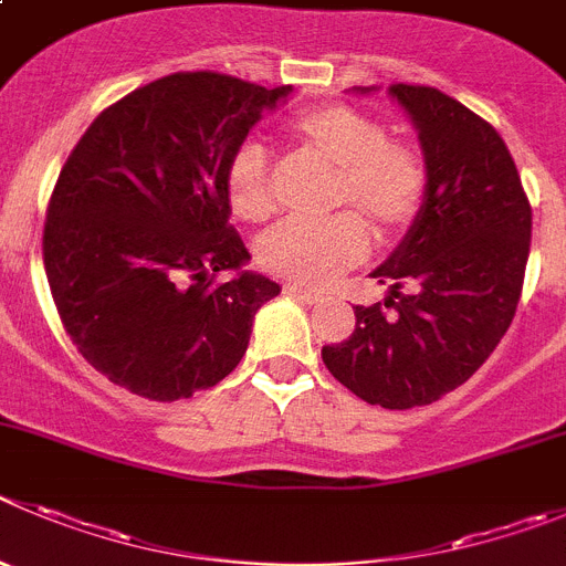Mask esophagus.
<instances>
[{
  "mask_svg": "<svg viewBox=\"0 0 566 566\" xmlns=\"http://www.w3.org/2000/svg\"><path fill=\"white\" fill-rule=\"evenodd\" d=\"M286 292L294 294V297H297V300H303V303H323V300H325L323 292H314V289L297 286V283H289Z\"/></svg>",
  "mask_w": 566,
  "mask_h": 566,
  "instance_id": "esophagus-1",
  "label": "esophagus"
}]
</instances>
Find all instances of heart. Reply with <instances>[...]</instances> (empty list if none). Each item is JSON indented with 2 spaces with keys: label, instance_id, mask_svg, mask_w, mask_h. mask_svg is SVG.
I'll list each match as a JSON object with an SVG mask.
<instances>
[{
  "label": "heart",
  "instance_id": "1",
  "mask_svg": "<svg viewBox=\"0 0 566 566\" xmlns=\"http://www.w3.org/2000/svg\"><path fill=\"white\" fill-rule=\"evenodd\" d=\"M286 132L314 163L334 168L328 207H347L325 221H283L258 241V261L300 286H328L345 269L365 261L370 235L412 227L427 201L429 170L415 145L392 139L373 114L345 103L300 108ZM227 201L241 221H266L277 207L272 163L258 145H243L227 168Z\"/></svg>",
  "mask_w": 566,
  "mask_h": 566
}]
</instances>
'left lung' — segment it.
Masks as SVG:
<instances>
[{
	"mask_svg": "<svg viewBox=\"0 0 566 566\" xmlns=\"http://www.w3.org/2000/svg\"><path fill=\"white\" fill-rule=\"evenodd\" d=\"M370 92V90H359ZM418 128L427 201L398 249L373 272L381 303L356 305V331L323 347L331 376L385 409L438 401L494 354L525 280L533 212L505 139L432 86L392 83ZM412 285L403 295L400 289Z\"/></svg>",
	"mask_w": 566,
	"mask_h": 566,
	"instance_id": "1",
	"label": "left lung"
}]
</instances>
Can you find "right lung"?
<instances>
[{
  "mask_svg": "<svg viewBox=\"0 0 566 566\" xmlns=\"http://www.w3.org/2000/svg\"><path fill=\"white\" fill-rule=\"evenodd\" d=\"M292 86L174 72L112 103L61 168L44 221L55 308L97 373L151 401L210 390L280 286L247 272L227 168ZM235 268L239 277L212 284Z\"/></svg>",
  "mask_w": 566,
  "mask_h": 566,
  "instance_id": "1",
  "label": "right lung"
}]
</instances>
